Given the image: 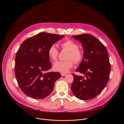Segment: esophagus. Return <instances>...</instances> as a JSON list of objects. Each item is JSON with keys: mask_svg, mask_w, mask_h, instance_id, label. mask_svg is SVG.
I'll return each instance as SVG.
<instances>
[{"mask_svg": "<svg viewBox=\"0 0 124 124\" xmlns=\"http://www.w3.org/2000/svg\"><path fill=\"white\" fill-rule=\"evenodd\" d=\"M61 76H63H63H65L66 75V74H65V73H61Z\"/></svg>", "mask_w": 124, "mask_h": 124, "instance_id": "34e87169", "label": "esophagus"}]
</instances>
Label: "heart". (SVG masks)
<instances>
[{"label":"heart","instance_id":"1","mask_svg":"<svg viewBox=\"0 0 124 124\" xmlns=\"http://www.w3.org/2000/svg\"><path fill=\"white\" fill-rule=\"evenodd\" d=\"M63 49L70 51L67 56L68 60L58 61L54 64V68L55 71L62 73H65L72 68L73 66V61L76 64L79 63L83 59V54L78 49V45L71 40H66L61 43ZM58 50L55 45H51L48 49V54L52 61H55L58 57Z\"/></svg>","mask_w":124,"mask_h":124}]
</instances>
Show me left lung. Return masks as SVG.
<instances>
[{"mask_svg":"<svg viewBox=\"0 0 124 124\" xmlns=\"http://www.w3.org/2000/svg\"><path fill=\"white\" fill-rule=\"evenodd\" d=\"M80 41L83 48V57L76 71L84 76L73 74L71 90L82 100L95 98L103 90L108 81L110 64L108 50L96 37L88 34L72 36Z\"/></svg>","mask_w":124,"mask_h":124,"instance_id":"1","label":"left lung"}]
</instances>
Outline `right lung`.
Wrapping results in <instances>:
<instances>
[{"label":"right lung","mask_w":124,"mask_h":124,"mask_svg":"<svg viewBox=\"0 0 124 124\" xmlns=\"http://www.w3.org/2000/svg\"><path fill=\"white\" fill-rule=\"evenodd\" d=\"M64 36L41 32L25 40L17 50L15 76L22 91L36 99L48 96L55 82L61 77L58 72H46L51 68L48 54L49 46Z\"/></svg>","instance_id":"right-lung-1"}]
</instances>
